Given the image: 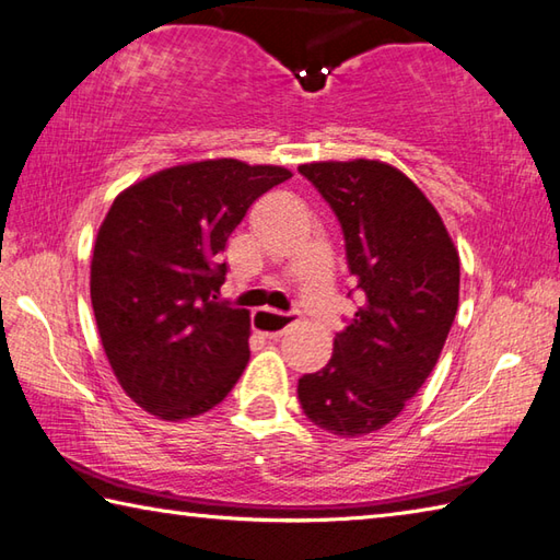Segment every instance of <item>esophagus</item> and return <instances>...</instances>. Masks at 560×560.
<instances>
[{"mask_svg": "<svg viewBox=\"0 0 560 560\" xmlns=\"http://www.w3.org/2000/svg\"><path fill=\"white\" fill-rule=\"evenodd\" d=\"M294 322H296L294 314H280L272 310H256L254 312V328L268 340H278Z\"/></svg>", "mask_w": 560, "mask_h": 560, "instance_id": "1", "label": "esophagus"}]
</instances>
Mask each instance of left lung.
I'll use <instances>...</instances> for the list:
<instances>
[{"label": "left lung", "mask_w": 560, "mask_h": 560, "mask_svg": "<svg viewBox=\"0 0 560 560\" xmlns=\"http://www.w3.org/2000/svg\"><path fill=\"white\" fill-rule=\"evenodd\" d=\"M300 174L343 226L362 306L296 394L314 425L360 438L389 425L438 364L459 306V250L435 205L392 164L312 162Z\"/></svg>", "instance_id": "left-lung-1"}]
</instances>
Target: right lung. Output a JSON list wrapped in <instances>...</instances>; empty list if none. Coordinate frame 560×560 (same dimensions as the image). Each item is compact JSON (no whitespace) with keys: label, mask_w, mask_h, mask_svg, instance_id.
Listing matches in <instances>:
<instances>
[{"label":"right lung","mask_w":560,"mask_h":560,"mask_svg":"<svg viewBox=\"0 0 560 560\" xmlns=\"http://www.w3.org/2000/svg\"><path fill=\"white\" fill-rule=\"evenodd\" d=\"M290 168L202 159L156 171L118 192L91 256V304L113 374L162 420L208 413L248 362L250 316L210 296L217 264L250 202Z\"/></svg>","instance_id":"add662e5"}]
</instances>
